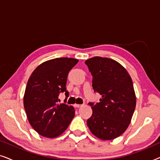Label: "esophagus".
<instances>
[{
	"mask_svg": "<svg viewBox=\"0 0 160 160\" xmlns=\"http://www.w3.org/2000/svg\"><path fill=\"white\" fill-rule=\"evenodd\" d=\"M73 106L75 107V108H80V107H82V105H81V104H74L73 105Z\"/></svg>",
	"mask_w": 160,
	"mask_h": 160,
	"instance_id": "esophagus-1",
	"label": "esophagus"
}]
</instances>
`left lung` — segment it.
<instances>
[{
	"label": "left lung",
	"instance_id": "8db88e82",
	"mask_svg": "<svg viewBox=\"0 0 160 160\" xmlns=\"http://www.w3.org/2000/svg\"><path fill=\"white\" fill-rule=\"evenodd\" d=\"M85 64L92 76L94 91L102 95L99 102L89 103L92 114L87 126L99 139L117 138L128 129L136 106L132 78L120 63L111 58L95 57Z\"/></svg>",
	"mask_w": 160,
	"mask_h": 160
}]
</instances>
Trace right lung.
Listing matches in <instances>:
<instances>
[{"mask_svg":"<svg viewBox=\"0 0 160 160\" xmlns=\"http://www.w3.org/2000/svg\"><path fill=\"white\" fill-rule=\"evenodd\" d=\"M77 59L55 58L38 65L28 81L23 98L28 122L43 137L54 138L66 130L75 116L71 106L58 102L59 94L66 97L68 74L77 64Z\"/></svg>","mask_w":160,"mask_h":160,"instance_id":"1","label":"right lung"}]
</instances>
